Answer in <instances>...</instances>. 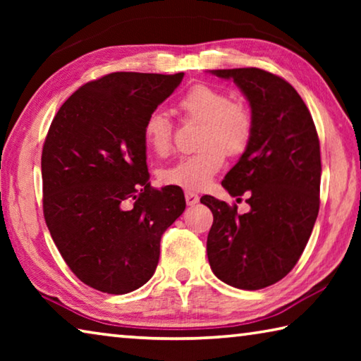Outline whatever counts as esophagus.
Listing matches in <instances>:
<instances>
[{"label": "esophagus", "instance_id": "obj_1", "mask_svg": "<svg viewBox=\"0 0 361 361\" xmlns=\"http://www.w3.org/2000/svg\"><path fill=\"white\" fill-rule=\"evenodd\" d=\"M185 197H186V204L188 205H195L199 202V195L192 192V191H186L185 192Z\"/></svg>", "mask_w": 361, "mask_h": 361}]
</instances>
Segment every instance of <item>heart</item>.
<instances>
[{"mask_svg":"<svg viewBox=\"0 0 361 361\" xmlns=\"http://www.w3.org/2000/svg\"><path fill=\"white\" fill-rule=\"evenodd\" d=\"M178 109L188 119L202 122L199 146L194 154L180 157L164 169L161 180L166 185L189 191L207 188L224 166V151L229 156L242 154L253 133L252 113L242 103L231 102L224 90L209 84L192 85L178 102ZM173 127L169 116L154 109L146 116L143 142L151 152L166 156L172 149Z\"/></svg>","mask_w":361,"mask_h":361,"instance_id":"obj_1","label":"heart"}]
</instances>
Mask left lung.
<instances>
[{
	"label": "left lung",
	"instance_id": "1",
	"mask_svg": "<svg viewBox=\"0 0 361 361\" xmlns=\"http://www.w3.org/2000/svg\"><path fill=\"white\" fill-rule=\"evenodd\" d=\"M232 79L252 108L253 133L223 188L247 195L239 215L212 195L207 256L215 276L240 290H261L288 274L301 258L320 207V142L312 116L291 84L259 68L212 70Z\"/></svg>",
	"mask_w": 361,
	"mask_h": 361
}]
</instances>
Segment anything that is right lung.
I'll return each instance as SVG.
<instances>
[{
	"mask_svg": "<svg viewBox=\"0 0 361 361\" xmlns=\"http://www.w3.org/2000/svg\"><path fill=\"white\" fill-rule=\"evenodd\" d=\"M185 73L118 71L79 87L49 127L42 210L60 255L92 288L126 295L154 274L161 237L186 209L178 186L151 188L146 116Z\"/></svg>",
	"mask_w": 361,
	"mask_h": 361,
	"instance_id": "1",
	"label": "right lung"
}]
</instances>
